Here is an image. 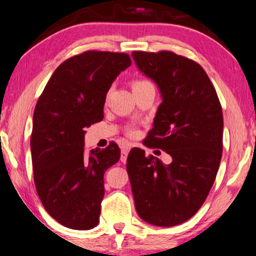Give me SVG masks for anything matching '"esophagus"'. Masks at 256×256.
I'll use <instances>...</instances> for the list:
<instances>
[{
  "mask_svg": "<svg viewBox=\"0 0 256 256\" xmlns=\"http://www.w3.org/2000/svg\"><path fill=\"white\" fill-rule=\"evenodd\" d=\"M128 152H129V149H128V148H123L122 151H120V161H122L123 164H124V162L127 161Z\"/></svg>",
  "mask_w": 256,
  "mask_h": 256,
  "instance_id": "obj_1",
  "label": "esophagus"
}]
</instances>
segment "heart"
<instances>
[{
	"instance_id": "b5f03b06",
	"label": "heart",
	"mask_w": 256,
	"mask_h": 256,
	"mask_svg": "<svg viewBox=\"0 0 256 256\" xmlns=\"http://www.w3.org/2000/svg\"><path fill=\"white\" fill-rule=\"evenodd\" d=\"M144 83H148V82H144V80H138V82H134V83H133V88H134V86H136V85L144 84ZM134 133H136V130H134V129H130V130H129V134H134Z\"/></svg>"
}]
</instances>
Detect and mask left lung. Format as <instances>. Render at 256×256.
<instances>
[{
    "mask_svg": "<svg viewBox=\"0 0 256 256\" xmlns=\"http://www.w3.org/2000/svg\"><path fill=\"white\" fill-rule=\"evenodd\" d=\"M136 67L158 84L162 98L144 145L166 151L172 162L134 148L127 158L138 215L172 227L204 204L222 158L224 116L216 90L200 64L170 51L132 54Z\"/></svg>",
    "mask_w": 256,
    "mask_h": 256,
    "instance_id": "left-lung-1",
    "label": "left lung"
}]
</instances>
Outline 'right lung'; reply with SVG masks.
<instances>
[{"label":"right lung","mask_w":256,"mask_h":256,"mask_svg":"<svg viewBox=\"0 0 256 256\" xmlns=\"http://www.w3.org/2000/svg\"><path fill=\"white\" fill-rule=\"evenodd\" d=\"M132 64L127 54L86 51L57 67L35 106L30 139L34 182L45 210L72 230L98 224L104 174L120 160L111 142L84 150V128L104 118L108 89Z\"/></svg>","instance_id":"obj_1"}]
</instances>
